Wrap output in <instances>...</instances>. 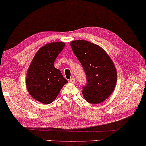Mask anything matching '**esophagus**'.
I'll return each instance as SVG.
<instances>
[{
    "label": "esophagus",
    "mask_w": 146,
    "mask_h": 146,
    "mask_svg": "<svg viewBox=\"0 0 146 146\" xmlns=\"http://www.w3.org/2000/svg\"><path fill=\"white\" fill-rule=\"evenodd\" d=\"M69 82H70V83H75V82H76V78H75L74 77H72V78L70 79Z\"/></svg>",
    "instance_id": "1"
}]
</instances>
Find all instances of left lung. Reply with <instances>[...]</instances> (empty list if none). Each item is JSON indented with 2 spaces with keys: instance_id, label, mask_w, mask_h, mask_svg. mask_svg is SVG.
Returning a JSON list of instances; mask_svg holds the SVG:
<instances>
[{
  "instance_id": "obj_1",
  "label": "left lung",
  "mask_w": 146,
  "mask_h": 146,
  "mask_svg": "<svg viewBox=\"0 0 146 146\" xmlns=\"http://www.w3.org/2000/svg\"><path fill=\"white\" fill-rule=\"evenodd\" d=\"M70 46L86 76L87 84L82 91L86 101L93 104L104 101L117 82V70L111 58L101 46L88 41L74 40Z\"/></svg>"
}]
</instances>
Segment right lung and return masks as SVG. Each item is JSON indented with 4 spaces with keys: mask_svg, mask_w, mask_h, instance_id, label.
<instances>
[{
    "mask_svg": "<svg viewBox=\"0 0 146 146\" xmlns=\"http://www.w3.org/2000/svg\"><path fill=\"white\" fill-rule=\"evenodd\" d=\"M64 46L65 43L62 42L44 45L35 53L27 69V91L34 99L43 104L52 103L68 82L54 66L55 60Z\"/></svg>",
    "mask_w": 146,
    "mask_h": 146,
    "instance_id": "right-lung-1",
    "label": "right lung"
}]
</instances>
